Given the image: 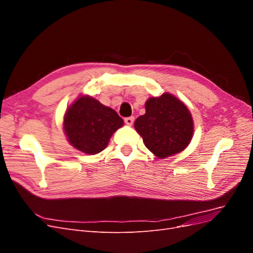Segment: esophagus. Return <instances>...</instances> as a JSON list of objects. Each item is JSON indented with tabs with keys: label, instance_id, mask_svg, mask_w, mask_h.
I'll use <instances>...</instances> for the list:
<instances>
[{
	"label": "esophagus",
	"instance_id": "esophagus-1",
	"mask_svg": "<svg viewBox=\"0 0 253 253\" xmlns=\"http://www.w3.org/2000/svg\"><path fill=\"white\" fill-rule=\"evenodd\" d=\"M125 122L126 126H132L133 122H134V117H126L125 118Z\"/></svg>",
	"mask_w": 253,
	"mask_h": 253
}]
</instances>
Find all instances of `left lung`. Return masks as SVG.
I'll return each mask as SVG.
<instances>
[{"mask_svg":"<svg viewBox=\"0 0 253 253\" xmlns=\"http://www.w3.org/2000/svg\"><path fill=\"white\" fill-rule=\"evenodd\" d=\"M134 126L145 147L159 158L186 149L193 135V120L187 106L168 93L150 98L145 102V114Z\"/></svg>","mask_w":253,"mask_h":253,"instance_id":"left-lung-1","label":"left lung"}]
</instances>
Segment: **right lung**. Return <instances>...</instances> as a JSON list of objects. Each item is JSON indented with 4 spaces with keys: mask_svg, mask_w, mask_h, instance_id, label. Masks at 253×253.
I'll use <instances>...</instances> for the list:
<instances>
[{
    "mask_svg": "<svg viewBox=\"0 0 253 253\" xmlns=\"http://www.w3.org/2000/svg\"><path fill=\"white\" fill-rule=\"evenodd\" d=\"M124 120L113 109L96 99L82 96L64 116V131L73 147L86 154H97L106 148L114 132Z\"/></svg>",
    "mask_w": 253,
    "mask_h": 253,
    "instance_id": "1",
    "label": "right lung"
}]
</instances>
